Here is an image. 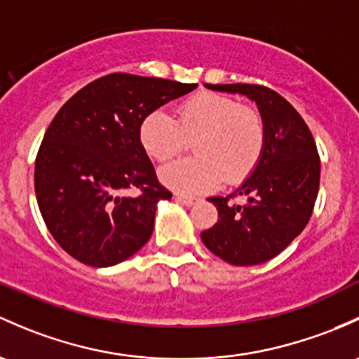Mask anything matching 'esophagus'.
<instances>
[{
	"mask_svg": "<svg viewBox=\"0 0 359 359\" xmlns=\"http://www.w3.org/2000/svg\"><path fill=\"white\" fill-rule=\"evenodd\" d=\"M175 201L180 203V205L194 206L199 203V198H194V196H186V194H175Z\"/></svg>",
	"mask_w": 359,
	"mask_h": 359,
	"instance_id": "obj_1",
	"label": "esophagus"
}]
</instances>
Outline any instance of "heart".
<instances>
[{
    "instance_id": "heart-1",
    "label": "heart",
    "mask_w": 359,
    "mask_h": 359,
    "mask_svg": "<svg viewBox=\"0 0 359 359\" xmlns=\"http://www.w3.org/2000/svg\"><path fill=\"white\" fill-rule=\"evenodd\" d=\"M186 139L196 156L160 170V180L179 192L211 189L222 179L246 177L262 156L265 123L262 115L237 101L199 93L177 108V120L161 110L151 111L139 127L142 148L158 163H167L184 149Z\"/></svg>"
}]
</instances>
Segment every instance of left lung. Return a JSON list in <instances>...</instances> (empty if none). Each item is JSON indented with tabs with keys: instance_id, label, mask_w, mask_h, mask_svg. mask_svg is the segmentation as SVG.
I'll use <instances>...</instances> for the list:
<instances>
[{
	"instance_id": "left-lung-1",
	"label": "left lung",
	"mask_w": 359,
	"mask_h": 359,
	"mask_svg": "<svg viewBox=\"0 0 359 359\" xmlns=\"http://www.w3.org/2000/svg\"><path fill=\"white\" fill-rule=\"evenodd\" d=\"M255 101L265 123V144L251 173L229 196L208 198L218 222L201 232L213 255L236 266L275 258L303 232L320 186L315 139L301 115L278 93L255 84H205Z\"/></svg>"
}]
</instances>
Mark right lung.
I'll list each match as a JSON object with an SVG mask.
<instances>
[{"label": "right lung", "mask_w": 359, "mask_h": 359, "mask_svg": "<svg viewBox=\"0 0 359 359\" xmlns=\"http://www.w3.org/2000/svg\"><path fill=\"white\" fill-rule=\"evenodd\" d=\"M196 84L110 74L60 108L36 158L34 186L48 230L72 258L97 269L126 262L149 241L158 203L172 192L139 141L144 116ZM139 189V196H120Z\"/></svg>", "instance_id": "1"}]
</instances>
